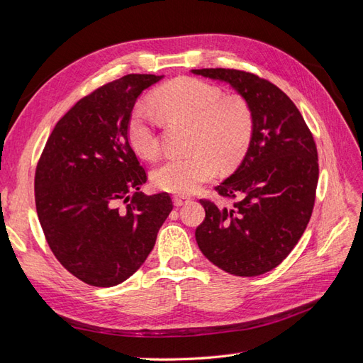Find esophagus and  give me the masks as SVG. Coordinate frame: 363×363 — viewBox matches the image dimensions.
<instances>
[{
	"instance_id": "1",
	"label": "esophagus",
	"mask_w": 363,
	"mask_h": 363,
	"mask_svg": "<svg viewBox=\"0 0 363 363\" xmlns=\"http://www.w3.org/2000/svg\"><path fill=\"white\" fill-rule=\"evenodd\" d=\"M189 201H191L189 196H183V195H175L174 196V204L175 206H183V204L189 203Z\"/></svg>"
}]
</instances>
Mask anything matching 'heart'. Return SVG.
<instances>
[{
    "label": "heart",
    "mask_w": 363,
    "mask_h": 363,
    "mask_svg": "<svg viewBox=\"0 0 363 363\" xmlns=\"http://www.w3.org/2000/svg\"><path fill=\"white\" fill-rule=\"evenodd\" d=\"M152 104L171 119L192 124L189 156H168L152 171V183L172 194H192L216 174L218 163L232 167L245 155L255 130V115L240 96H223L218 86L199 79H175L152 94ZM127 138L142 157L159 151L156 116L144 104L131 112Z\"/></svg>",
    "instance_id": "obj_1"
}]
</instances>
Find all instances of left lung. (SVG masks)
<instances>
[{
	"instance_id": "1",
	"label": "left lung",
	"mask_w": 363,
	"mask_h": 363,
	"mask_svg": "<svg viewBox=\"0 0 363 363\" xmlns=\"http://www.w3.org/2000/svg\"><path fill=\"white\" fill-rule=\"evenodd\" d=\"M194 74L225 82L255 115L244 160L215 191L235 200L206 211L195 239L213 265L239 277L265 274L288 257L309 224L318 184V151L309 127L276 84L238 69L206 68Z\"/></svg>"
}]
</instances>
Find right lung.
<instances>
[{"mask_svg":"<svg viewBox=\"0 0 363 363\" xmlns=\"http://www.w3.org/2000/svg\"><path fill=\"white\" fill-rule=\"evenodd\" d=\"M162 77L128 74L82 98L54 127L38 162L43 235L62 267L91 286L133 276L172 211L167 192H139L147 172L127 138L138 96Z\"/></svg>","mask_w":363,"mask_h":363,"instance_id":"1","label":"right lung"}]
</instances>
